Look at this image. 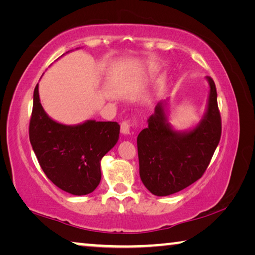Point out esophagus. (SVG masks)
Segmentation results:
<instances>
[{"mask_svg":"<svg viewBox=\"0 0 255 255\" xmlns=\"http://www.w3.org/2000/svg\"><path fill=\"white\" fill-rule=\"evenodd\" d=\"M137 123H138L137 118H130V119L124 120L122 125H120V126H122V132L125 133V135H128V133L130 132L131 128L137 126Z\"/></svg>","mask_w":255,"mask_h":255,"instance_id":"obj_1","label":"esophagus"}]
</instances>
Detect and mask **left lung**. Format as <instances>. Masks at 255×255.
I'll use <instances>...</instances> for the list:
<instances>
[{
  "label": "left lung",
  "mask_w": 255,
  "mask_h": 255,
  "mask_svg": "<svg viewBox=\"0 0 255 255\" xmlns=\"http://www.w3.org/2000/svg\"><path fill=\"white\" fill-rule=\"evenodd\" d=\"M210 84L208 110L193 130L173 131L166 123L163 103L147 119L148 127L137 137L139 175L155 196L179 192L199 180L208 167L222 136V118L214 80Z\"/></svg>",
  "instance_id": "1"
}]
</instances>
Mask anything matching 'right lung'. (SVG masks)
Masks as SVG:
<instances>
[{"instance_id":"right-lung-1","label":"right lung","mask_w":255,"mask_h":255,"mask_svg":"<svg viewBox=\"0 0 255 255\" xmlns=\"http://www.w3.org/2000/svg\"><path fill=\"white\" fill-rule=\"evenodd\" d=\"M116 122H88L65 126L50 119L41 107L38 84L29 124V138L39 165L51 182L75 196L94 191L101 180L100 161L119 138Z\"/></svg>"}]
</instances>
